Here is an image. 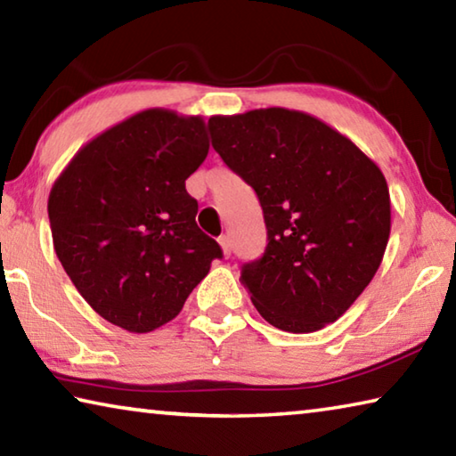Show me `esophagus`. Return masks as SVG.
I'll list each match as a JSON object with an SVG mask.
<instances>
[{"label": "esophagus", "instance_id": "34e87169", "mask_svg": "<svg viewBox=\"0 0 456 456\" xmlns=\"http://www.w3.org/2000/svg\"><path fill=\"white\" fill-rule=\"evenodd\" d=\"M219 245H221V249H223V256L229 257L231 256V241H229V237L227 235H221L219 237Z\"/></svg>", "mask_w": 456, "mask_h": 456}]
</instances>
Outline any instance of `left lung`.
Masks as SVG:
<instances>
[{
	"label": "left lung",
	"mask_w": 456,
	"mask_h": 456,
	"mask_svg": "<svg viewBox=\"0 0 456 456\" xmlns=\"http://www.w3.org/2000/svg\"><path fill=\"white\" fill-rule=\"evenodd\" d=\"M209 133L264 209L265 253L241 267L261 318L291 334L334 323L372 281L388 245L382 171L350 138L288 108L213 117Z\"/></svg>",
	"instance_id": "8db88e82"
}]
</instances>
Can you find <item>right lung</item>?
<instances>
[{
    "instance_id": "right-lung-1",
    "label": "right lung",
    "mask_w": 456,
    "mask_h": 456,
    "mask_svg": "<svg viewBox=\"0 0 456 456\" xmlns=\"http://www.w3.org/2000/svg\"><path fill=\"white\" fill-rule=\"evenodd\" d=\"M209 152L200 117L151 108L90 141L53 183V249L76 289L114 326L146 334L179 315L221 259L184 181Z\"/></svg>"
}]
</instances>
